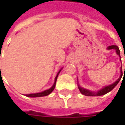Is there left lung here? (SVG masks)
I'll return each instance as SVG.
<instances>
[{
	"instance_id": "1",
	"label": "left lung",
	"mask_w": 125,
	"mask_h": 125,
	"mask_svg": "<svg viewBox=\"0 0 125 125\" xmlns=\"http://www.w3.org/2000/svg\"><path fill=\"white\" fill-rule=\"evenodd\" d=\"M108 49H115V51H116V53L118 54L120 57V49L118 48V46L116 45H112V46H109L108 48ZM120 60H121V58H120ZM120 72H121V75L120 76V78L118 79L115 82H114L113 84L110 85H108V86H105L103 88L99 90L98 92L95 93V92H93V91H90V90H86V89H84L83 88H81L80 86L79 85H78V88L79 89L80 92L82 94H84L85 96H90V97H94V96H101V95H104L105 94L108 93L110 91H111L119 83V81H120L121 78H122V75H123V71H122V67H120Z\"/></svg>"
}]
</instances>
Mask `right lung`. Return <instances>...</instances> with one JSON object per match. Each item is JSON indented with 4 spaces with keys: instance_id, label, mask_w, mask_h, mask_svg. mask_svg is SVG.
I'll return each mask as SVG.
<instances>
[{
    "instance_id": "add662e5",
    "label": "right lung",
    "mask_w": 125,
    "mask_h": 125,
    "mask_svg": "<svg viewBox=\"0 0 125 125\" xmlns=\"http://www.w3.org/2000/svg\"><path fill=\"white\" fill-rule=\"evenodd\" d=\"M61 70H62V69H61ZM61 70L58 72V73L57 75H56V76H55V82H54V83H53V86H52L51 88L48 89V90H44V91H43V92H42V93L26 94V97H44V96L49 95V94L51 93H52V91H53V90H54V88H55V83H56V81H57V79H58V74H59V73L60 72Z\"/></svg>"
}]
</instances>
